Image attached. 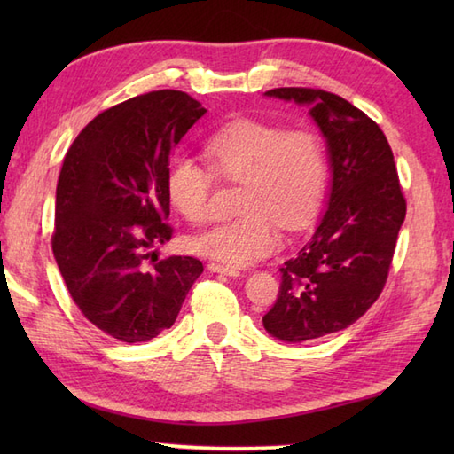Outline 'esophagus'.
<instances>
[{
	"label": "esophagus",
	"instance_id": "obj_1",
	"mask_svg": "<svg viewBox=\"0 0 454 454\" xmlns=\"http://www.w3.org/2000/svg\"><path fill=\"white\" fill-rule=\"evenodd\" d=\"M208 271L212 273H222V275H228V277H238L239 275V269L232 267V265H222V263H208Z\"/></svg>",
	"mask_w": 454,
	"mask_h": 454
}]
</instances>
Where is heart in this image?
<instances>
[{
    "label": "heart",
    "instance_id": "b5f03b06",
    "mask_svg": "<svg viewBox=\"0 0 454 454\" xmlns=\"http://www.w3.org/2000/svg\"><path fill=\"white\" fill-rule=\"evenodd\" d=\"M208 169L185 156L171 158L166 195L191 224L210 218L215 177L242 183L238 218L192 239L199 254L230 265H249L281 246V226L301 230L320 208L327 183V153L314 130H285L273 122L238 119L202 144Z\"/></svg>",
    "mask_w": 454,
    "mask_h": 454
}]
</instances>
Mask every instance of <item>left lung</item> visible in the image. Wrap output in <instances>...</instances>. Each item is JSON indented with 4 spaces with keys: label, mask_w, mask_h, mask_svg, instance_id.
Instances as JSON below:
<instances>
[{
    "label": "left lung",
    "mask_w": 454,
    "mask_h": 454,
    "mask_svg": "<svg viewBox=\"0 0 454 454\" xmlns=\"http://www.w3.org/2000/svg\"><path fill=\"white\" fill-rule=\"evenodd\" d=\"M269 98L310 105L332 161V192L314 236L285 262L265 330L288 343L345 330L380 296L406 218L394 153L379 124L343 98L277 88Z\"/></svg>",
    "instance_id": "8db88e82"
}]
</instances>
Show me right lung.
<instances>
[{
  "label": "right lung",
  "instance_id": "1",
  "mask_svg": "<svg viewBox=\"0 0 454 454\" xmlns=\"http://www.w3.org/2000/svg\"><path fill=\"white\" fill-rule=\"evenodd\" d=\"M205 113L183 91L144 93L98 114L64 158L52 252L75 306L119 341H148L171 327L202 273L191 255L148 262L173 234L169 156Z\"/></svg>",
  "mask_w": 454,
  "mask_h": 454
}]
</instances>
